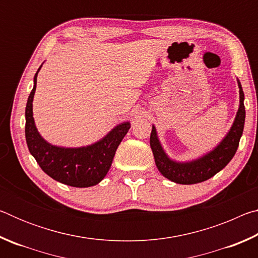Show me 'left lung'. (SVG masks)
<instances>
[{
    "instance_id": "left-lung-1",
    "label": "left lung",
    "mask_w": 258,
    "mask_h": 258,
    "mask_svg": "<svg viewBox=\"0 0 258 258\" xmlns=\"http://www.w3.org/2000/svg\"><path fill=\"white\" fill-rule=\"evenodd\" d=\"M237 83L239 87V108L232 125L217 146L197 158L184 161L171 158L164 150L155 125H152L150 147L155 157L156 166L161 175L177 184H196L213 177L230 163L237 152L246 118L243 106L244 94L241 83L238 78Z\"/></svg>"
}]
</instances>
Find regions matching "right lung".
Returning <instances> with one entry per match:
<instances>
[{
	"instance_id": "obj_1",
	"label": "right lung",
	"mask_w": 258,
	"mask_h": 258,
	"mask_svg": "<svg viewBox=\"0 0 258 258\" xmlns=\"http://www.w3.org/2000/svg\"><path fill=\"white\" fill-rule=\"evenodd\" d=\"M44 63V62H43ZM38 68L34 76V86L26 104V142L30 155L42 171L53 180L74 187L97 185L107 175L116 150L131 128L128 120L123 121L98 141L82 147H61L47 142L38 132L33 116V100L36 91Z\"/></svg>"
}]
</instances>
